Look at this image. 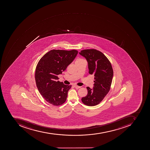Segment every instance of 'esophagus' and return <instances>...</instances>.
<instances>
[{"label":"esophagus","instance_id":"34e87169","mask_svg":"<svg viewBox=\"0 0 150 150\" xmlns=\"http://www.w3.org/2000/svg\"><path fill=\"white\" fill-rule=\"evenodd\" d=\"M74 87L76 88V89H79V88H80L81 87H80V86H77V85H74Z\"/></svg>","mask_w":150,"mask_h":150}]
</instances>
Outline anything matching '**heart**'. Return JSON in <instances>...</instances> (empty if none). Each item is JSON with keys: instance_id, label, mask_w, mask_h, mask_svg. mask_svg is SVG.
<instances>
[{"instance_id": "1", "label": "heart", "mask_w": 150, "mask_h": 150, "mask_svg": "<svg viewBox=\"0 0 150 150\" xmlns=\"http://www.w3.org/2000/svg\"><path fill=\"white\" fill-rule=\"evenodd\" d=\"M84 60V59H82V58H79V59H77L76 60V61H82V60Z\"/></svg>"}]
</instances>
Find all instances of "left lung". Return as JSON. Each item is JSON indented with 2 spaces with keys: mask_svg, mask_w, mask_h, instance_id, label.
Here are the masks:
<instances>
[{
  "mask_svg": "<svg viewBox=\"0 0 150 150\" xmlns=\"http://www.w3.org/2000/svg\"><path fill=\"white\" fill-rule=\"evenodd\" d=\"M79 53L88 61L89 74L95 76L93 89L87 87L88 94L81 100L86 105L93 106L99 104L110 91L113 79V68L109 59L98 50L85 49L81 51Z\"/></svg>",
  "mask_w": 150,
  "mask_h": 150,
  "instance_id": "8db88e82",
  "label": "left lung"
}]
</instances>
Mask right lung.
I'll list each match as a JSON object with an SVG mask.
<instances>
[{"label":"right lung","mask_w":150,"mask_h":150,"mask_svg":"<svg viewBox=\"0 0 150 150\" xmlns=\"http://www.w3.org/2000/svg\"><path fill=\"white\" fill-rule=\"evenodd\" d=\"M78 53L76 50H52L43 56L35 68L36 86L42 97L54 106L65 102L71 85L59 82L58 75L62 74Z\"/></svg>","instance_id":"right-lung-1"}]
</instances>
